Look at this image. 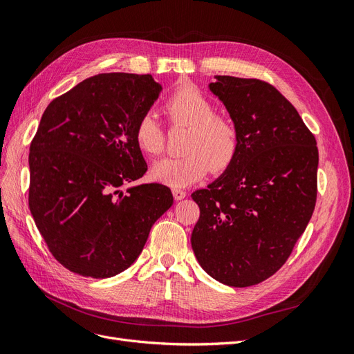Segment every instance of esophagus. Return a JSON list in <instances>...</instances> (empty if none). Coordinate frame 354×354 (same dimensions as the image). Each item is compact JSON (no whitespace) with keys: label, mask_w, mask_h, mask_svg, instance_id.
<instances>
[{"label":"esophagus","mask_w":354,"mask_h":354,"mask_svg":"<svg viewBox=\"0 0 354 354\" xmlns=\"http://www.w3.org/2000/svg\"><path fill=\"white\" fill-rule=\"evenodd\" d=\"M186 192L185 190H181V189H178V187H173V196H174V199L176 201H181L183 198H186Z\"/></svg>","instance_id":"34e87169"}]
</instances>
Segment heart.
I'll use <instances>...</instances> for the list:
<instances>
[{"label": "heart", "mask_w": 354, "mask_h": 354, "mask_svg": "<svg viewBox=\"0 0 354 354\" xmlns=\"http://www.w3.org/2000/svg\"><path fill=\"white\" fill-rule=\"evenodd\" d=\"M164 112L173 125L187 127L183 156L165 158L152 167V177L173 186L187 187L227 169L239 151L238 125L229 115L214 112L212 102L192 84H183L164 102ZM134 140L142 153L155 158L165 147V133L156 116L145 113L134 127Z\"/></svg>", "instance_id": "obj_1"}]
</instances>
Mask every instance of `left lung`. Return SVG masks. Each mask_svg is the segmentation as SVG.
<instances>
[{
	"instance_id": "1",
	"label": "left lung",
	"mask_w": 354,
	"mask_h": 354,
	"mask_svg": "<svg viewBox=\"0 0 354 354\" xmlns=\"http://www.w3.org/2000/svg\"><path fill=\"white\" fill-rule=\"evenodd\" d=\"M212 94L239 130L232 165L192 194L201 216L192 248L214 279L257 285L291 255L312 218L317 195L316 138L273 85L217 75Z\"/></svg>"
}]
</instances>
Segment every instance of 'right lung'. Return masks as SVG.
<instances>
[{
    "instance_id": "obj_1",
    "label": "right lung",
    "mask_w": 354,
    "mask_h": 354,
    "mask_svg": "<svg viewBox=\"0 0 354 354\" xmlns=\"http://www.w3.org/2000/svg\"><path fill=\"white\" fill-rule=\"evenodd\" d=\"M160 90L152 75L100 73L42 113L29 147V209L53 257L73 273L104 279L128 269L173 205L164 185L121 190L147 171L134 127Z\"/></svg>"
}]
</instances>
